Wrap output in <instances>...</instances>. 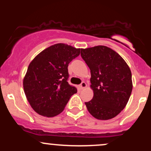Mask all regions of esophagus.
I'll list each match as a JSON object with an SVG mask.
<instances>
[{
  "label": "esophagus",
  "mask_w": 151,
  "mask_h": 151,
  "mask_svg": "<svg viewBox=\"0 0 151 151\" xmlns=\"http://www.w3.org/2000/svg\"><path fill=\"white\" fill-rule=\"evenodd\" d=\"M86 86V84L85 82H84V81H82V82L81 83V84L80 85H79V89H84V88H85Z\"/></svg>",
  "instance_id": "obj_1"
}]
</instances>
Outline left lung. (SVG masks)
<instances>
[{"mask_svg": "<svg viewBox=\"0 0 151 151\" xmlns=\"http://www.w3.org/2000/svg\"><path fill=\"white\" fill-rule=\"evenodd\" d=\"M81 56L91 72L93 96L85 102L88 111L99 120L117 116L127 104L132 91L129 67L120 55L106 46L81 49Z\"/></svg>", "mask_w": 151, "mask_h": 151, "instance_id": "8db88e82", "label": "left lung"}]
</instances>
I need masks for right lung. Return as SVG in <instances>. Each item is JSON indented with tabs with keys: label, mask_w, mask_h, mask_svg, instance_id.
<instances>
[{
	"label": "right lung",
	"mask_w": 151,
	"mask_h": 151,
	"mask_svg": "<svg viewBox=\"0 0 151 151\" xmlns=\"http://www.w3.org/2000/svg\"><path fill=\"white\" fill-rule=\"evenodd\" d=\"M80 49L59 43L49 47L30 62L23 79L27 101L40 115L53 117L65 109L75 86L68 83V65Z\"/></svg>",
	"instance_id": "right-lung-1"
}]
</instances>
